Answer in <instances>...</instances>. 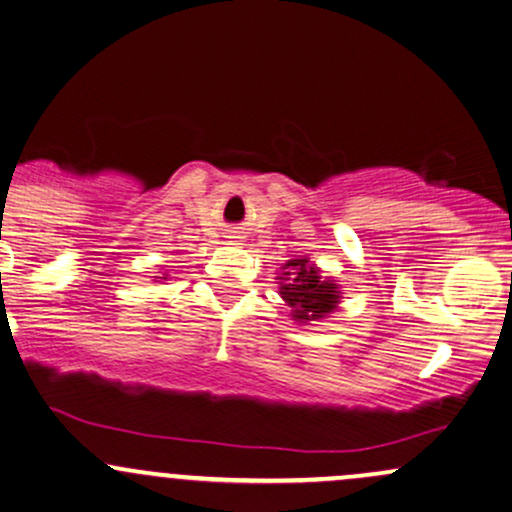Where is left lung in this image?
Segmentation results:
<instances>
[{
  "mask_svg": "<svg viewBox=\"0 0 512 512\" xmlns=\"http://www.w3.org/2000/svg\"><path fill=\"white\" fill-rule=\"evenodd\" d=\"M280 294L292 306L294 318L299 321H318L338 306L340 292L335 282L323 280L306 258H294L285 263V273L280 278Z\"/></svg>",
  "mask_w": 512,
  "mask_h": 512,
  "instance_id": "left-lung-1",
  "label": "left lung"
}]
</instances>
